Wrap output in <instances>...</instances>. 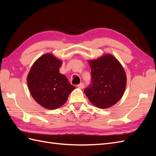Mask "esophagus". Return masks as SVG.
Segmentation results:
<instances>
[{
    "mask_svg": "<svg viewBox=\"0 0 156 156\" xmlns=\"http://www.w3.org/2000/svg\"><path fill=\"white\" fill-rule=\"evenodd\" d=\"M77 87L79 88H81V89H83V88L84 87V83H81L79 84Z\"/></svg>",
    "mask_w": 156,
    "mask_h": 156,
    "instance_id": "1",
    "label": "esophagus"
}]
</instances>
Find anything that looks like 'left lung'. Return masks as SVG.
I'll return each mask as SVG.
<instances>
[{
	"label": "left lung",
	"instance_id": "left-lung-1",
	"mask_svg": "<svg viewBox=\"0 0 156 156\" xmlns=\"http://www.w3.org/2000/svg\"><path fill=\"white\" fill-rule=\"evenodd\" d=\"M91 82L84 90L90 102L101 108L119 101L124 92L126 75L122 65L111 55L89 61Z\"/></svg>",
	"mask_w": 156,
	"mask_h": 156
}]
</instances>
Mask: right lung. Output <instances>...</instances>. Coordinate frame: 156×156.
Wrapping results in <instances>:
<instances>
[{
	"label": "right lung",
	"mask_w": 156,
	"mask_h": 156,
	"mask_svg": "<svg viewBox=\"0 0 156 156\" xmlns=\"http://www.w3.org/2000/svg\"><path fill=\"white\" fill-rule=\"evenodd\" d=\"M62 61L45 54L33 64L27 77V84L34 100L46 108L55 109L66 101L75 87L65 75L59 73Z\"/></svg>",
	"instance_id": "add662e5"
}]
</instances>
